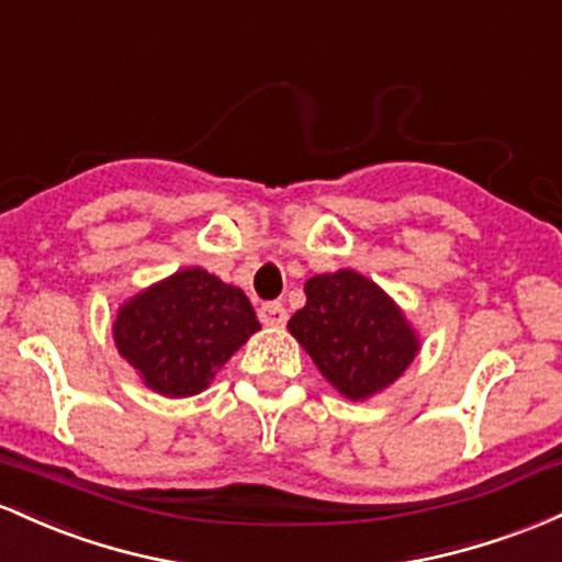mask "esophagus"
<instances>
[{
  "label": "esophagus",
  "mask_w": 562,
  "mask_h": 562,
  "mask_svg": "<svg viewBox=\"0 0 562 562\" xmlns=\"http://www.w3.org/2000/svg\"><path fill=\"white\" fill-rule=\"evenodd\" d=\"M286 318H289V313L281 302H265V305L260 307V321L265 326H283L286 324Z\"/></svg>",
  "instance_id": "34e87169"
}]
</instances>
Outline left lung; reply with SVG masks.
I'll return each instance as SVG.
<instances>
[{"instance_id":"left-lung-1","label":"left lung","mask_w":562,"mask_h":562,"mask_svg":"<svg viewBox=\"0 0 562 562\" xmlns=\"http://www.w3.org/2000/svg\"><path fill=\"white\" fill-rule=\"evenodd\" d=\"M305 297L289 331L345 398L366 401L390 387L419 352L401 307L356 270L313 276Z\"/></svg>"}]
</instances>
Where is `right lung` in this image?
<instances>
[{"label": "right lung", "mask_w": 562, "mask_h": 562, "mask_svg": "<svg viewBox=\"0 0 562 562\" xmlns=\"http://www.w3.org/2000/svg\"><path fill=\"white\" fill-rule=\"evenodd\" d=\"M257 329L260 321L241 289L201 268H186L124 302L113 339L145 387L188 398L201 393Z\"/></svg>", "instance_id": "right-lung-1"}]
</instances>
